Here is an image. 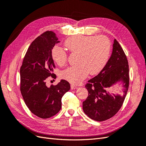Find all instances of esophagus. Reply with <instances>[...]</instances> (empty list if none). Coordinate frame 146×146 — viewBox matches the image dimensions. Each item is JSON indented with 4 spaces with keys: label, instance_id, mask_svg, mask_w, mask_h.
Listing matches in <instances>:
<instances>
[{
    "label": "esophagus",
    "instance_id": "obj_1",
    "mask_svg": "<svg viewBox=\"0 0 146 146\" xmlns=\"http://www.w3.org/2000/svg\"><path fill=\"white\" fill-rule=\"evenodd\" d=\"M70 87H71V89H72V90H76V89H77V88H78L77 86H75V85H71V86H70Z\"/></svg>",
    "mask_w": 146,
    "mask_h": 146
}]
</instances>
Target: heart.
Wrapping results in <instances>:
<instances>
[{"instance_id": "b5f03b06", "label": "heart", "mask_w": 146, "mask_h": 146, "mask_svg": "<svg viewBox=\"0 0 146 146\" xmlns=\"http://www.w3.org/2000/svg\"><path fill=\"white\" fill-rule=\"evenodd\" d=\"M64 46L70 54H77L78 66L62 70L60 77L73 85L80 83L88 74L99 73L107 63L111 48L109 38L104 35L70 37L65 41ZM52 57L58 66L67 62V54L60 47L52 48Z\"/></svg>"}]
</instances>
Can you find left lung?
<instances>
[{
	"label": "left lung",
	"instance_id": "8db88e82",
	"mask_svg": "<svg viewBox=\"0 0 146 146\" xmlns=\"http://www.w3.org/2000/svg\"><path fill=\"white\" fill-rule=\"evenodd\" d=\"M129 68L127 56L116 39L113 52L99 74L88 80L85 87L88 96L83 102V110L90 118L104 121L112 117L120 110L129 85ZM118 83L123 94H114L109 88Z\"/></svg>",
	"mask_w": 146,
	"mask_h": 146
}]
</instances>
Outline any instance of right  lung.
Wrapping results in <instances>:
<instances>
[{"label":"right lung","mask_w":146,"mask_h":146,"mask_svg":"<svg viewBox=\"0 0 146 146\" xmlns=\"http://www.w3.org/2000/svg\"><path fill=\"white\" fill-rule=\"evenodd\" d=\"M58 39L52 31L36 38L29 46L20 69V89L25 103L31 112L42 119L60 111L61 98L70 88L65 80H61L56 85H46L48 77H56L52 74L55 68L52 50L60 42Z\"/></svg>","instance_id":"right-lung-1"}]
</instances>
